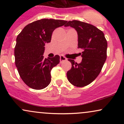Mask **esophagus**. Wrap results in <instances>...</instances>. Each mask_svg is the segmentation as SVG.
<instances>
[{
	"instance_id": "esophagus-1",
	"label": "esophagus",
	"mask_w": 124,
	"mask_h": 124,
	"mask_svg": "<svg viewBox=\"0 0 124 124\" xmlns=\"http://www.w3.org/2000/svg\"><path fill=\"white\" fill-rule=\"evenodd\" d=\"M66 60H67V59L65 57V56H62V55H61L60 56V62L61 63H62V62H64V61H65Z\"/></svg>"
}]
</instances>
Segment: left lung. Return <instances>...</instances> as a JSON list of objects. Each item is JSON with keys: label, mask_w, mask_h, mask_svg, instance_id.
Listing matches in <instances>:
<instances>
[{"label": "left lung", "mask_w": 124, "mask_h": 124, "mask_svg": "<svg viewBox=\"0 0 124 124\" xmlns=\"http://www.w3.org/2000/svg\"><path fill=\"white\" fill-rule=\"evenodd\" d=\"M65 27L76 30L78 35V48H82L80 63L68 59L72 68L67 78L73 86L82 87L90 84L99 76L107 59V41L103 32L90 24L78 20L69 21Z\"/></svg>", "instance_id": "left-lung-1"}]
</instances>
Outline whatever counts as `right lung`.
Instances as JSON below:
<instances>
[{
	"instance_id": "1",
	"label": "right lung",
	"mask_w": 124,
	"mask_h": 124,
	"mask_svg": "<svg viewBox=\"0 0 124 124\" xmlns=\"http://www.w3.org/2000/svg\"><path fill=\"white\" fill-rule=\"evenodd\" d=\"M67 21L44 18L28 24L16 38L15 64L23 81L35 90L43 89L51 81V71L59 63L58 55L44 58L45 44L50 42L55 28Z\"/></svg>"
}]
</instances>
